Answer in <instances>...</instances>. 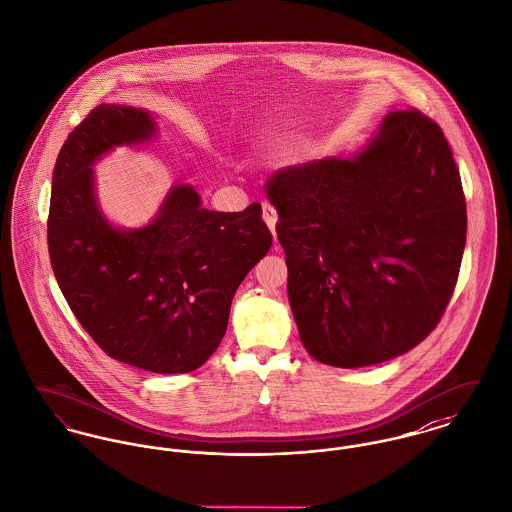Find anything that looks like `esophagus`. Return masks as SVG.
Instances as JSON below:
<instances>
[{
	"label": "esophagus",
	"instance_id": "esophagus-1",
	"mask_svg": "<svg viewBox=\"0 0 512 512\" xmlns=\"http://www.w3.org/2000/svg\"><path fill=\"white\" fill-rule=\"evenodd\" d=\"M263 218H265L267 226L271 228V232H273V236H275L276 210L271 202H263Z\"/></svg>",
	"mask_w": 512,
	"mask_h": 512
}]
</instances>
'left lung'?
<instances>
[{
  "label": "left lung",
  "mask_w": 512,
  "mask_h": 512,
  "mask_svg": "<svg viewBox=\"0 0 512 512\" xmlns=\"http://www.w3.org/2000/svg\"><path fill=\"white\" fill-rule=\"evenodd\" d=\"M267 197L290 308L315 360L370 366L431 335L468 230L460 171L433 118L394 111L362 154L280 169Z\"/></svg>",
  "instance_id": "obj_1"
}]
</instances>
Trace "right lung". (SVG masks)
I'll return each instance as SVG.
<instances>
[{
	"label": "right lung",
	"mask_w": 512,
	"mask_h": 512,
	"mask_svg": "<svg viewBox=\"0 0 512 512\" xmlns=\"http://www.w3.org/2000/svg\"><path fill=\"white\" fill-rule=\"evenodd\" d=\"M152 134L146 111L107 103L70 132L52 175L48 253L70 310L105 353L148 372L185 374L222 343L237 286L273 236L259 202L214 212L189 185L173 187L150 226L111 228L93 197L91 163Z\"/></svg>",
	"instance_id": "obj_1"
}]
</instances>
